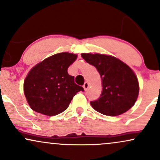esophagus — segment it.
<instances>
[{
	"label": "esophagus",
	"mask_w": 160,
	"mask_h": 160,
	"mask_svg": "<svg viewBox=\"0 0 160 160\" xmlns=\"http://www.w3.org/2000/svg\"><path fill=\"white\" fill-rule=\"evenodd\" d=\"M88 88H89V83H88L87 82H86L85 83H84V85H83V89H84V90L85 91H86L88 89Z\"/></svg>",
	"instance_id": "esophagus-1"
}]
</instances>
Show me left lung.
<instances>
[{
  "label": "left lung",
  "mask_w": 160,
  "mask_h": 160,
  "mask_svg": "<svg viewBox=\"0 0 160 160\" xmlns=\"http://www.w3.org/2000/svg\"><path fill=\"white\" fill-rule=\"evenodd\" d=\"M81 56L96 68L102 78V94L98 100L90 102L95 111L104 115L118 116L132 107L138 96L139 83L129 66L109 55L82 53Z\"/></svg>",
  "instance_id": "1"
}]
</instances>
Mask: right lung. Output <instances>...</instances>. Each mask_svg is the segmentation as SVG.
Wrapping results in <instances>:
<instances>
[{
    "label": "right lung",
    "instance_id": "right-lung-1",
    "mask_svg": "<svg viewBox=\"0 0 160 160\" xmlns=\"http://www.w3.org/2000/svg\"><path fill=\"white\" fill-rule=\"evenodd\" d=\"M78 55L60 52L45 58L32 68L24 80V94L33 111L47 116L61 113L83 88L74 83L68 68Z\"/></svg>",
    "mask_w": 160,
    "mask_h": 160
}]
</instances>
